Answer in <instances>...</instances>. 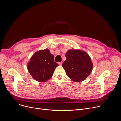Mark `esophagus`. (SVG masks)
<instances>
[{"instance_id":"1","label":"esophagus","mask_w":121,"mask_h":121,"mask_svg":"<svg viewBox=\"0 0 121 121\" xmlns=\"http://www.w3.org/2000/svg\"><path fill=\"white\" fill-rule=\"evenodd\" d=\"M58 64L59 65H62V64H63V62H58Z\"/></svg>"}]
</instances>
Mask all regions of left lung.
<instances>
[{"instance_id":"obj_1","label":"left lung","mask_w":121,"mask_h":121,"mask_svg":"<svg viewBox=\"0 0 121 121\" xmlns=\"http://www.w3.org/2000/svg\"><path fill=\"white\" fill-rule=\"evenodd\" d=\"M66 60L62 64L67 76L75 82L87 78L92 71L93 64L89 56L80 50H69L66 54Z\"/></svg>"}]
</instances>
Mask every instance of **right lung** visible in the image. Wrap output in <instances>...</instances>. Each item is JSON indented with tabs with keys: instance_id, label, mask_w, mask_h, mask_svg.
Here are the masks:
<instances>
[{
	"instance_id": "add662e5",
	"label": "right lung",
	"mask_w": 121,
	"mask_h": 121,
	"mask_svg": "<svg viewBox=\"0 0 121 121\" xmlns=\"http://www.w3.org/2000/svg\"><path fill=\"white\" fill-rule=\"evenodd\" d=\"M58 64L49 50H40L34 54L28 64V70L32 78L41 82H46L53 76Z\"/></svg>"
}]
</instances>
